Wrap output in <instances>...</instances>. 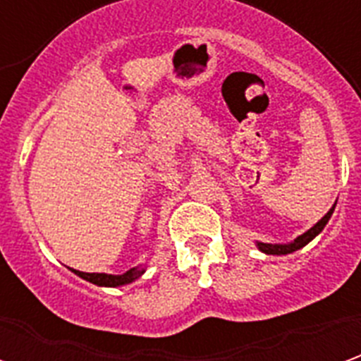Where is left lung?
I'll list each match as a JSON object with an SVG mask.
<instances>
[{
  "instance_id": "left-lung-1",
  "label": "left lung",
  "mask_w": 361,
  "mask_h": 361,
  "mask_svg": "<svg viewBox=\"0 0 361 361\" xmlns=\"http://www.w3.org/2000/svg\"><path fill=\"white\" fill-rule=\"evenodd\" d=\"M334 207H336V203L329 209V212H326L323 219L319 220L317 224H313V226L307 230V232H303L302 235H298L294 242H288V243H263V242H255V245H257V250L261 251V253H267V255H288V253H294V251L302 250V247H305L307 243L313 240V238H317L321 232H323V228L326 226V222L331 220V216H333L334 212Z\"/></svg>"
}]
</instances>
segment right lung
I'll use <instances>...</instances> for the list:
<instances>
[{"label": "right lung", "instance_id": "obj_1", "mask_svg": "<svg viewBox=\"0 0 361 361\" xmlns=\"http://www.w3.org/2000/svg\"><path fill=\"white\" fill-rule=\"evenodd\" d=\"M71 271L77 274V276H81L82 280H87V282H92L96 286H102V288H118V286H126V284H131L135 280H139L145 274V267H133V269H129L123 274H106V272H82V271Z\"/></svg>", "mask_w": 361, "mask_h": 361}]
</instances>
